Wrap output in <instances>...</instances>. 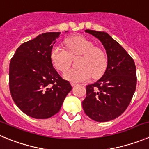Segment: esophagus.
Listing matches in <instances>:
<instances>
[{"instance_id": "obj_1", "label": "esophagus", "mask_w": 149, "mask_h": 149, "mask_svg": "<svg viewBox=\"0 0 149 149\" xmlns=\"http://www.w3.org/2000/svg\"><path fill=\"white\" fill-rule=\"evenodd\" d=\"M71 85H72V87H74V86H76V84L74 82H71Z\"/></svg>"}]
</instances>
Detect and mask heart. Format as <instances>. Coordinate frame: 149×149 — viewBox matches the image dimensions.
Listing matches in <instances>:
<instances>
[{
    "instance_id": "obj_1",
    "label": "heart",
    "mask_w": 149,
    "mask_h": 149,
    "mask_svg": "<svg viewBox=\"0 0 149 149\" xmlns=\"http://www.w3.org/2000/svg\"><path fill=\"white\" fill-rule=\"evenodd\" d=\"M68 51L60 46L53 47L50 53L53 66L58 71H65L72 62V58L81 56L78 61L79 69H69L63 77L71 82H81L88 80L91 75L100 77L107 67V56L102 49L94 47L93 43L84 36H74L66 41Z\"/></svg>"
}]
</instances>
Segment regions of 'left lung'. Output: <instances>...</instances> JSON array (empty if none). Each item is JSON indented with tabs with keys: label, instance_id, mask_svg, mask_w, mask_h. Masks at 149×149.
Listing matches in <instances>:
<instances>
[{
	"label": "left lung",
	"instance_id": "8db88e82",
	"mask_svg": "<svg viewBox=\"0 0 149 149\" xmlns=\"http://www.w3.org/2000/svg\"><path fill=\"white\" fill-rule=\"evenodd\" d=\"M100 40L106 50L108 65L100 79L86 86L84 113L96 122L120 116L128 108L136 85V66L126 50L104 32L84 30Z\"/></svg>",
	"mask_w": 149,
	"mask_h": 149
}]
</instances>
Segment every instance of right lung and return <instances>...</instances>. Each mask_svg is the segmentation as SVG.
<instances>
[{
	"mask_svg": "<svg viewBox=\"0 0 149 149\" xmlns=\"http://www.w3.org/2000/svg\"><path fill=\"white\" fill-rule=\"evenodd\" d=\"M60 33H42L22 44L9 64V90L13 101L21 111L35 119H47L58 113L72 90L51 61V50Z\"/></svg>",
	"mask_w": 149,
	"mask_h": 149,
	"instance_id": "add662e5",
	"label": "right lung"
}]
</instances>
